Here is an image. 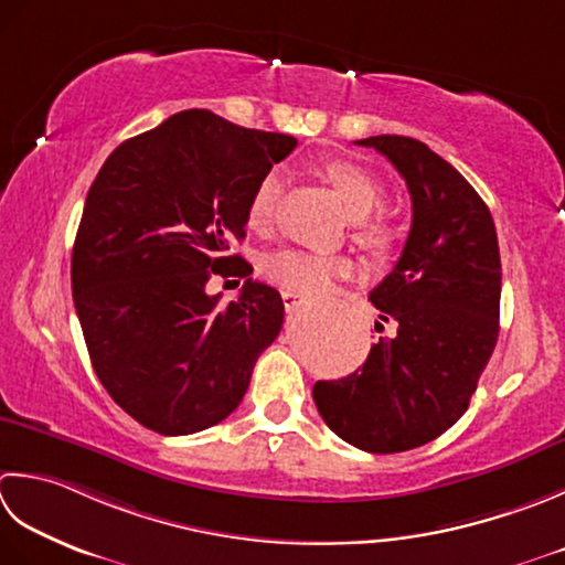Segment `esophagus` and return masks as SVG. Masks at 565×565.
<instances>
[{
    "label": "esophagus",
    "mask_w": 565,
    "mask_h": 565,
    "mask_svg": "<svg viewBox=\"0 0 565 565\" xmlns=\"http://www.w3.org/2000/svg\"><path fill=\"white\" fill-rule=\"evenodd\" d=\"M281 298H284V308L286 311H294V308H298L301 306L303 301H306V294H301V291H281Z\"/></svg>",
    "instance_id": "obj_1"
}]
</instances>
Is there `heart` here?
<instances>
[{"instance_id": "1", "label": "heart", "mask_w": 565, "mask_h": 565, "mask_svg": "<svg viewBox=\"0 0 565 565\" xmlns=\"http://www.w3.org/2000/svg\"><path fill=\"white\" fill-rule=\"evenodd\" d=\"M326 179L345 203L355 220V239L374 254H384L394 245V230L382 217H372L386 201L384 185L374 175L352 161H333L326 166ZM284 193V175L267 171L254 185L247 203L249 227H269L279 210ZM267 279L289 291L320 294L340 276L352 271V262L342 254H318L308 249H281L269 254L262 264Z\"/></svg>"}]
</instances>
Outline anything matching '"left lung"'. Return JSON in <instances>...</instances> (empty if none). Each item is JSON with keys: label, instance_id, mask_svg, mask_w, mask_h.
<instances>
[{"label": "left lung", "instance_id": "8db88e82", "mask_svg": "<svg viewBox=\"0 0 565 565\" xmlns=\"http://www.w3.org/2000/svg\"><path fill=\"white\" fill-rule=\"evenodd\" d=\"M392 161L412 193L399 262L374 286L377 333L362 370L316 382L328 428L367 452L428 444L468 412L500 335L502 264L494 220L478 191L412 137L355 141Z\"/></svg>", "mask_w": 565, "mask_h": 565}]
</instances>
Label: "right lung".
I'll list each match as a JSON object with an SVG mask.
<instances>
[{
	"label": "right lung",
	"mask_w": 565,
	"mask_h": 565,
	"mask_svg": "<svg viewBox=\"0 0 565 565\" xmlns=\"http://www.w3.org/2000/svg\"><path fill=\"white\" fill-rule=\"evenodd\" d=\"M294 149L289 135L185 109L121 141L87 191L71 259L75 311L99 382L141 426L188 436L220 424L279 335L271 286L247 279L220 306L205 284L252 274L225 252L245 239L254 185Z\"/></svg>",
	"instance_id": "right-lung-1"
}]
</instances>
